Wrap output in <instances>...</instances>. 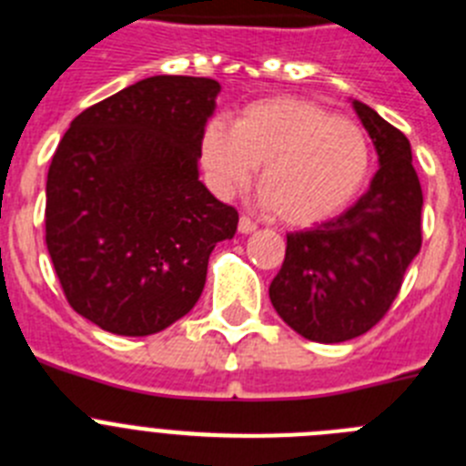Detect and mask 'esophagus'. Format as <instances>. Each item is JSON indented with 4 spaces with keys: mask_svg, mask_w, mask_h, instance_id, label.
<instances>
[{
    "mask_svg": "<svg viewBox=\"0 0 466 466\" xmlns=\"http://www.w3.org/2000/svg\"><path fill=\"white\" fill-rule=\"evenodd\" d=\"M238 230H240L242 236H249L257 230V224L252 219H247V217H240V224H238Z\"/></svg>",
    "mask_w": 466,
    "mask_h": 466,
    "instance_id": "obj_1",
    "label": "esophagus"
}]
</instances>
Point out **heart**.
<instances>
[{"instance_id":"obj_1","label":"heart","mask_w":466,"mask_h":466,"mask_svg":"<svg viewBox=\"0 0 466 466\" xmlns=\"http://www.w3.org/2000/svg\"><path fill=\"white\" fill-rule=\"evenodd\" d=\"M200 160L221 198L245 191L263 166V203L287 226L308 228L355 203L371 172L369 137L355 121L300 97H266L238 111L230 127L205 126Z\"/></svg>"}]
</instances>
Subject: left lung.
Returning <instances> with one entry per match:
<instances>
[{
	"instance_id": "left-lung-1",
	"label": "left lung",
	"mask_w": 466,
	"mask_h": 466,
	"mask_svg": "<svg viewBox=\"0 0 466 466\" xmlns=\"http://www.w3.org/2000/svg\"><path fill=\"white\" fill-rule=\"evenodd\" d=\"M378 154L371 187L340 217L287 236L270 303L315 343L352 340L382 319L422 245V188L410 142L376 109L352 100Z\"/></svg>"
}]
</instances>
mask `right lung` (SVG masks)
<instances>
[{"label":"right lung","instance_id":"1","mask_svg":"<svg viewBox=\"0 0 466 466\" xmlns=\"http://www.w3.org/2000/svg\"><path fill=\"white\" fill-rule=\"evenodd\" d=\"M221 86L149 76L74 118L48 167L46 247L69 306L118 336H151L203 294L238 212L200 182Z\"/></svg>","mask_w":466,"mask_h":466}]
</instances>
